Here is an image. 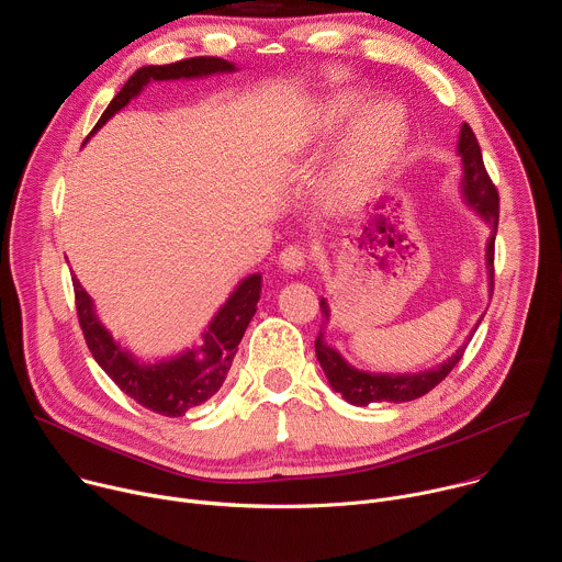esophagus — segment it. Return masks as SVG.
Instances as JSON below:
<instances>
[{"instance_id": "esophagus-1", "label": "esophagus", "mask_w": 562, "mask_h": 562, "mask_svg": "<svg viewBox=\"0 0 562 562\" xmlns=\"http://www.w3.org/2000/svg\"><path fill=\"white\" fill-rule=\"evenodd\" d=\"M306 260H308V254L300 247V245H289L282 254H280V267L284 271H302L306 267Z\"/></svg>"}]
</instances>
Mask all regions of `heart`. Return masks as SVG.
Segmentation results:
<instances>
[{
  "label": "heart",
  "instance_id": "b5f03b06",
  "mask_svg": "<svg viewBox=\"0 0 562 562\" xmlns=\"http://www.w3.org/2000/svg\"><path fill=\"white\" fill-rule=\"evenodd\" d=\"M358 98H340L327 106L323 126L327 131L342 126L362 111ZM405 144V117L393 104H378L364 111L351 126L329 176V189L336 198H351L378 178Z\"/></svg>",
  "mask_w": 562,
  "mask_h": 562
}]
</instances>
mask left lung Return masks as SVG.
Returning a JSON list of instances; mask_svg holds the SVG:
<instances>
[{
    "mask_svg": "<svg viewBox=\"0 0 562 562\" xmlns=\"http://www.w3.org/2000/svg\"><path fill=\"white\" fill-rule=\"evenodd\" d=\"M458 153L462 157V193L467 202L483 215L492 224V239L487 245V262L492 271V284H494V243H496V231H498V217H501V195L496 184L492 182L485 162H483V153H480V144L471 131L469 124H462L460 128V139H458ZM319 311H323L325 319L329 317V306L325 300H319ZM325 327V323H323ZM467 345H462L445 364L416 373V375H384V373H364L353 367H349L340 353L331 347L325 345L323 329H319L315 338V356L319 367L325 369V375L329 378L331 386L349 400L351 405L367 407L371 403H409V400H416L425 393H429L434 386H438L451 369L462 360Z\"/></svg>",
    "mask_w": 562,
    "mask_h": 562,
    "instance_id": "1",
    "label": "left lung"
}]
</instances>
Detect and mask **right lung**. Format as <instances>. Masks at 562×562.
Returning a JSON list of instances; mask_svg holds the SVG:
<instances>
[{
    "label": "right lung",
    "mask_w": 562,
    "mask_h": 562,
    "mask_svg": "<svg viewBox=\"0 0 562 562\" xmlns=\"http://www.w3.org/2000/svg\"><path fill=\"white\" fill-rule=\"evenodd\" d=\"M235 70L233 64L220 57H189L167 66H144L135 70L122 91L111 100L102 117L98 120L91 135L122 106H126L150 79H180V77H202L211 72ZM75 311L77 323L82 327L89 351L95 362L106 371V375L144 409L178 418L189 409L206 403L226 380V373L237 353V345L243 340L251 317L258 311V300L262 291V276H249L243 280L220 313L213 317L211 327L204 334V345L198 351H189L176 360L159 364H139L135 358L124 353L111 334L100 325L93 311L89 293L72 276Z\"/></svg>",
    "instance_id": "right-lung-1"
}]
</instances>
